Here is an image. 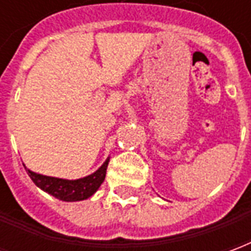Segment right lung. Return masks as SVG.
<instances>
[{"label": "right lung", "instance_id": "1", "mask_svg": "<svg viewBox=\"0 0 251 251\" xmlns=\"http://www.w3.org/2000/svg\"><path fill=\"white\" fill-rule=\"evenodd\" d=\"M107 165H109V158L102 164V167L98 171H95L94 174L88 175L83 179L77 180L57 179V177L35 174L28 168L25 169L32 181L39 188L46 191L47 194L52 195L56 199L63 200V201H79V200L87 199L97 192V189L100 187L106 177Z\"/></svg>", "mask_w": 251, "mask_h": 251}]
</instances>
